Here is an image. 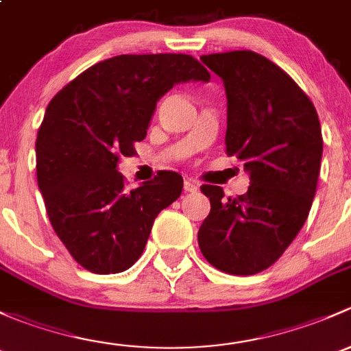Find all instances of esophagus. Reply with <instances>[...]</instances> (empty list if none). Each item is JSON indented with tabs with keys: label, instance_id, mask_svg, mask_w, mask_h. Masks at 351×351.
Listing matches in <instances>:
<instances>
[{
	"label": "esophagus",
	"instance_id": "34e87169",
	"mask_svg": "<svg viewBox=\"0 0 351 351\" xmlns=\"http://www.w3.org/2000/svg\"><path fill=\"white\" fill-rule=\"evenodd\" d=\"M184 191H186V193H196L197 184L194 182V180L186 179V180H184Z\"/></svg>",
	"mask_w": 351,
	"mask_h": 351
}]
</instances>
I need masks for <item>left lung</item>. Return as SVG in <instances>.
Here are the masks:
<instances>
[{
  "mask_svg": "<svg viewBox=\"0 0 351 351\" xmlns=\"http://www.w3.org/2000/svg\"><path fill=\"white\" fill-rule=\"evenodd\" d=\"M226 91V154L243 160L247 194L223 199L204 184L211 211L197 241L221 272L254 276L292 243L309 215L323 157L316 108L287 74L252 50L202 56Z\"/></svg>",
  "mask_w": 351,
  "mask_h": 351,
  "instance_id": "obj_1",
  "label": "left lung"
}]
</instances>
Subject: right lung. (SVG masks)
Returning <instances> with one entry per match:
<instances>
[{
	"mask_svg": "<svg viewBox=\"0 0 351 351\" xmlns=\"http://www.w3.org/2000/svg\"><path fill=\"white\" fill-rule=\"evenodd\" d=\"M209 79L184 53L117 56L89 67L49 103L35 143L38 187L57 237L89 272L130 269L158 213L180 196L184 180L171 171L126 191L118 162L135 154L165 93Z\"/></svg>",
	"mask_w": 351,
	"mask_h": 351,
	"instance_id": "right-lung-1",
	"label": "right lung"
}]
</instances>
